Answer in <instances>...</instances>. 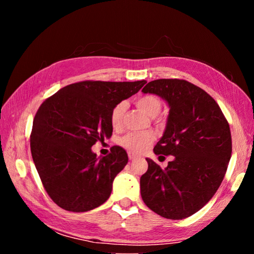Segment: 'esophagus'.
<instances>
[{
	"label": "esophagus",
	"instance_id": "obj_1",
	"mask_svg": "<svg viewBox=\"0 0 254 254\" xmlns=\"http://www.w3.org/2000/svg\"><path fill=\"white\" fill-rule=\"evenodd\" d=\"M128 159H130V160H134V159H135V156H134V154L130 153V154H128Z\"/></svg>",
	"mask_w": 254,
	"mask_h": 254
}]
</instances>
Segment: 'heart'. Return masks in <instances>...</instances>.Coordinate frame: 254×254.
Wrapping results in <instances>:
<instances>
[{"mask_svg": "<svg viewBox=\"0 0 254 254\" xmlns=\"http://www.w3.org/2000/svg\"><path fill=\"white\" fill-rule=\"evenodd\" d=\"M134 103L141 111H143L145 114L152 118L160 113L162 107L160 98L154 95H150V94L136 97ZM126 109L127 106L124 103H119L112 110L110 120L112 127L114 128H119L121 127ZM154 137H156V135L151 131L130 132L120 139V144L132 153H141L151 145L154 141Z\"/></svg>", "mask_w": 254, "mask_h": 254, "instance_id": "heart-1", "label": "heart"}]
</instances>
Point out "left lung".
Wrapping results in <instances>:
<instances>
[{
    "label": "left lung",
    "instance_id": "1",
    "mask_svg": "<svg viewBox=\"0 0 254 254\" xmlns=\"http://www.w3.org/2000/svg\"><path fill=\"white\" fill-rule=\"evenodd\" d=\"M142 92L168 102L166 131L153 151L174 160L162 169L147 159L141 197L160 216L184 220L203 208L224 179L232 154L229 122L209 94L185 79L152 80Z\"/></svg>",
    "mask_w": 254,
    "mask_h": 254
}]
</instances>
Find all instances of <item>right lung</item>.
Masks as SVG:
<instances>
[{
	"label": "right lung",
	"mask_w": 254,
	"mask_h": 254,
	"mask_svg": "<svg viewBox=\"0 0 254 254\" xmlns=\"http://www.w3.org/2000/svg\"><path fill=\"white\" fill-rule=\"evenodd\" d=\"M147 83L83 80L47 98L33 119L30 148L47 194L59 207L87 212L109 199L114 178L127 166L119 145L100 160L92 147L113 132L111 112Z\"/></svg>",
	"instance_id": "right-lung-1"
}]
</instances>
